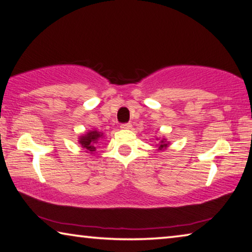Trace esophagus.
Here are the masks:
<instances>
[{"label":"esophagus","mask_w":252,"mask_h":252,"mask_svg":"<svg viewBox=\"0 0 252 252\" xmlns=\"http://www.w3.org/2000/svg\"><path fill=\"white\" fill-rule=\"evenodd\" d=\"M121 128H122V129H130V128H131V124H129V123L122 124Z\"/></svg>","instance_id":"34e87169"}]
</instances>
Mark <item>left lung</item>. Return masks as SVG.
<instances>
[{"mask_svg": "<svg viewBox=\"0 0 252 252\" xmlns=\"http://www.w3.org/2000/svg\"><path fill=\"white\" fill-rule=\"evenodd\" d=\"M168 145H169V142H167L165 138H162L159 142V144H158V151H164V149L168 147Z\"/></svg>", "mask_w": 252, "mask_h": 252, "instance_id": "1", "label": "left lung"}]
</instances>
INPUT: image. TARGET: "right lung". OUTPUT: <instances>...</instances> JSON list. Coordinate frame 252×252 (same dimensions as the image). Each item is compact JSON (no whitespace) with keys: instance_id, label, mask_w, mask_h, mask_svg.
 Segmentation results:
<instances>
[{"instance_id":"right-lung-1","label":"right lung","mask_w":252,"mask_h":252,"mask_svg":"<svg viewBox=\"0 0 252 252\" xmlns=\"http://www.w3.org/2000/svg\"><path fill=\"white\" fill-rule=\"evenodd\" d=\"M103 137V133L97 130H90L88 133L82 135L78 139V143L81 144V146L85 149V152L93 154L96 151L95 144L98 142V139Z\"/></svg>"}]
</instances>
